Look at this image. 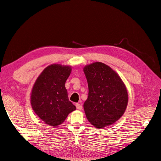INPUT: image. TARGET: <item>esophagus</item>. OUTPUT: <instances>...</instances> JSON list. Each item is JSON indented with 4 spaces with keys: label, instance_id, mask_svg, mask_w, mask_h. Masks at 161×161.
Returning a JSON list of instances; mask_svg holds the SVG:
<instances>
[{
    "label": "esophagus",
    "instance_id": "esophagus-1",
    "mask_svg": "<svg viewBox=\"0 0 161 161\" xmlns=\"http://www.w3.org/2000/svg\"><path fill=\"white\" fill-rule=\"evenodd\" d=\"M76 107L78 110H81L82 109V105L80 103H76Z\"/></svg>",
    "mask_w": 161,
    "mask_h": 161
}]
</instances>
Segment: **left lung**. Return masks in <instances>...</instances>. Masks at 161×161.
I'll list each match as a JSON object with an SVG mask.
<instances>
[{"label":"left lung","instance_id":"left-lung-1","mask_svg":"<svg viewBox=\"0 0 161 161\" xmlns=\"http://www.w3.org/2000/svg\"><path fill=\"white\" fill-rule=\"evenodd\" d=\"M89 95L83 104L87 119L97 128L119 119L128 105V92L119 76L109 66L94 62L83 68Z\"/></svg>","mask_w":161,"mask_h":161}]
</instances>
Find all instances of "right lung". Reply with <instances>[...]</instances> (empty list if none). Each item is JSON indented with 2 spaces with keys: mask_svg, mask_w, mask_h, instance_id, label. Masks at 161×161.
I'll use <instances>...</instances> for the list:
<instances>
[{
  "mask_svg": "<svg viewBox=\"0 0 161 161\" xmlns=\"http://www.w3.org/2000/svg\"><path fill=\"white\" fill-rule=\"evenodd\" d=\"M68 65L52 64L36 79L31 94L33 110L43 122L56 126L64 122L76 107L69 100L65 81L71 72Z\"/></svg>",
  "mask_w": 161,
  "mask_h": 161,
  "instance_id": "add662e5",
  "label": "right lung"
}]
</instances>
